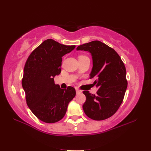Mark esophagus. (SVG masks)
Wrapping results in <instances>:
<instances>
[{
  "mask_svg": "<svg viewBox=\"0 0 151 151\" xmlns=\"http://www.w3.org/2000/svg\"><path fill=\"white\" fill-rule=\"evenodd\" d=\"M76 93H77V94H80V93H82V91L80 90V89H78V88H76Z\"/></svg>",
  "mask_w": 151,
  "mask_h": 151,
  "instance_id": "obj_1",
  "label": "esophagus"
}]
</instances>
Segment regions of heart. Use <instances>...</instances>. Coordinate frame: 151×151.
Wrapping results in <instances>:
<instances>
[{"mask_svg": "<svg viewBox=\"0 0 151 151\" xmlns=\"http://www.w3.org/2000/svg\"><path fill=\"white\" fill-rule=\"evenodd\" d=\"M82 57H87V56H86L84 55H81V56H79V58H82Z\"/></svg>", "mask_w": 151, "mask_h": 151, "instance_id": "1", "label": "heart"}]
</instances>
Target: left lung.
I'll return each mask as SVG.
<instances>
[{"mask_svg": "<svg viewBox=\"0 0 151 151\" xmlns=\"http://www.w3.org/2000/svg\"><path fill=\"white\" fill-rule=\"evenodd\" d=\"M88 51L93 60L90 78L99 89L96 95L84 91L86 101L83 110L89 118L104 120L112 116L121 106L127 88L126 68L119 54L101 41H93L76 48Z\"/></svg>", "mask_w": 151, "mask_h": 151, "instance_id": "1", "label": "left lung"}]
</instances>
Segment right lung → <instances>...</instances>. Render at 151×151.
<instances>
[{
  "instance_id": "obj_1",
  "label": "right lung",
  "mask_w": 151,
  "mask_h": 151,
  "mask_svg": "<svg viewBox=\"0 0 151 151\" xmlns=\"http://www.w3.org/2000/svg\"><path fill=\"white\" fill-rule=\"evenodd\" d=\"M75 45H65L49 39L38 46L25 63L22 86L27 104L32 112L47 123L59 121L65 115L76 91L71 86L61 89L54 76L61 73L62 57Z\"/></svg>"
}]
</instances>
